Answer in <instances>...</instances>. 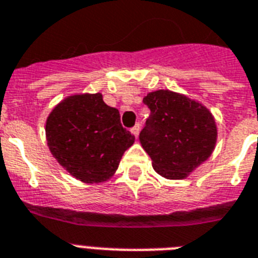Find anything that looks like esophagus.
<instances>
[{"label": "esophagus", "mask_w": 258, "mask_h": 258, "mask_svg": "<svg viewBox=\"0 0 258 258\" xmlns=\"http://www.w3.org/2000/svg\"><path fill=\"white\" fill-rule=\"evenodd\" d=\"M131 132H132V134H133L134 137L137 138V137H138V134H140V124L134 125V126L131 129Z\"/></svg>", "instance_id": "obj_1"}]
</instances>
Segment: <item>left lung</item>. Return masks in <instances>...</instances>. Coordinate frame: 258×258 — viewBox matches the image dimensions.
Here are the masks:
<instances>
[{"instance_id": "1", "label": "left lung", "mask_w": 258, "mask_h": 258, "mask_svg": "<svg viewBox=\"0 0 258 258\" xmlns=\"http://www.w3.org/2000/svg\"><path fill=\"white\" fill-rule=\"evenodd\" d=\"M144 103L150 116L140 142L153 169L166 179H184L214 152L218 140L214 116L199 101L169 89L149 92Z\"/></svg>"}]
</instances>
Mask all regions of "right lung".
<instances>
[{"label":"right lung","mask_w":258,"mask_h":258,"mask_svg":"<svg viewBox=\"0 0 258 258\" xmlns=\"http://www.w3.org/2000/svg\"><path fill=\"white\" fill-rule=\"evenodd\" d=\"M51 154L83 183H103L114 175L121 157L134 142L120 113L101 93H76L54 106L46 120Z\"/></svg>","instance_id":"right-lung-1"}]
</instances>
